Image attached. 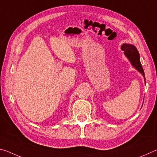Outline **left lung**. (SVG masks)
Instances as JSON below:
<instances>
[{
    "label": "left lung",
    "instance_id": "8db88e82",
    "mask_svg": "<svg viewBox=\"0 0 157 157\" xmlns=\"http://www.w3.org/2000/svg\"><path fill=\"white\" fill-rule=\"evenodd\" d=\"M121 49L124 51V54L128 58L129 62H131L132 66L136 69V70L142 74L143 78L145 79V73L141 63L140 62L139 52L138 51L136 48L132 44H123L121 46Z\"/></svg>",
    "mask_w": 157,
    "mask_h": 157
}]
</instances>
